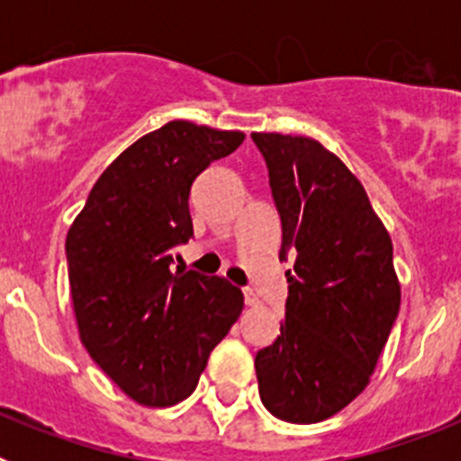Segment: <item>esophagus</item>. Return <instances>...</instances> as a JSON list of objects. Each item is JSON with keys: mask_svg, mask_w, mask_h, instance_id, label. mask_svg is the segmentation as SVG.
Listing matches in <instances>:
<instances>
[{"mask_svg": "<svg viewBox=\"0 0 461 461\" xmlns=\"http://www.w3.org/2000/svg\"><path fill=\"white\" fill-rule=\"evenodd\" d=\"M244 304H249V307H256V304H258V295H256L251 288H244Z\"/></svg>", "mask_w": 461, "mask_h": 461, "instance_id": "obj_1", "label": "esophagus"}]
</instances>
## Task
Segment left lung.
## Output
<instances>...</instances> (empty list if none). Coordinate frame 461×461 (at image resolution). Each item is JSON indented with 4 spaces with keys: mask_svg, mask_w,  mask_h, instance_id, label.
<instances>
[{
    "mask_svg": "<svg viewBox=\"0 0 461 461\" xmlns=\"http://www.w3.org/2000/svg\"><path fill=\"white\" fill-rule=\"evenodd\" d=\"M291 258L281 335L256 353L260 402L295 425L328 420L362 390L399 313L393 240L365 186L304 136L251 133Z\"/></svg>",
    "mask_w": 461,
    "mask_h": 461,
    "instance_id": "1",
    "label": "left lung"
}]
</instances>
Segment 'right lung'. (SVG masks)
<instances>
[{
	"instance_id": "add662e5",
	"label": "right lung",
	"mask_w": 461,
	"mask_h": 461,
	"mask_svg": "<svg viewBox=\"0 0 461 461\" xmlns=\"http://www.w3.org/2000/svg\"><path fill=\"white\" fill-rule=\"evenodd\" d=\"M244 133L175 120L104 170L67 235L80 341L142 406H173L198 385L212 348L244 307L221 276L173 270L194 238L191 185Z\"/></svg>"
}]
</instances>
